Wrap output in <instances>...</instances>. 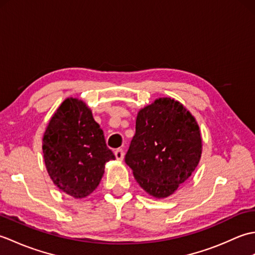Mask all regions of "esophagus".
I'll return each instance as SVG.
<instances>
[{
	"instance_id": "1",
	"label": "esophagus",
	"mask_w": 255,
	"mask_h": 255,
	"mask_svg": "<svg viewBox=\"0 0 255 255\" xmlns=\"http://www.w3.org/2000/svg\"><path fill=\"white\" fill-rule=\"evenodd\" d=\"M124 155H125V152H124L123 149L119 148V149H116V150H115V156H116V159H117L118 161H123Z\"/></svg>"
}]
</instances>
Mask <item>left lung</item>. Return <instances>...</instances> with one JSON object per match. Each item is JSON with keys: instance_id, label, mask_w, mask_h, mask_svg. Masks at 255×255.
<instances>
[{"instance_id": "8db88e82", "label": "left lung", "mask_w": 255, "mask_h": 255, "mask_svg": "<svg viewBox=\"0 0 255 255\" xmlns=\"http://www.w3.org/2000/svg\"><path fill=\"white\" fill-rule=\"evenodd\" d=\"M200 155L196 119L180 102L161 97L139 111L125 162L145 192L164 198L192 175Z\"/></svg>"}]
</instances>
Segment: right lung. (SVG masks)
<instances>
[{
  "label": "right lung",
  "instance_id": "obj_1",
  "mask_svg": "<svg viewBox=\"0 0 255 255\" xmlns=\"http://www.w3.org/2000/svg\"><path fill=\"white\" fill-rule=\"evenodd\" d=\"M45 164L55 185L74 198L95 191L105 163L115 159L90 108L79 99L64 100L42 138Z\"/></svg>",
  "mask_w": 255,
  "mask_h": 255
}]
</instances>
